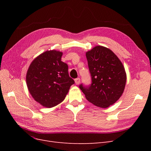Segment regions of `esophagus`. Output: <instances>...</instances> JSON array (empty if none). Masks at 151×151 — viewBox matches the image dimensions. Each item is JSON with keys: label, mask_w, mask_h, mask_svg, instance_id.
Returning <instances> with one entry per match:
<instances>
[{"label": "esophagus", "mask_w": 151, "mask_h": 151, "mask_svg": "<svg viewBox=\"0 0 151 151\" xmlns=\"http://www.w3.org/2000/svg\"><path fill=\"white\" fill-rule=\"evenodd\" d=\"M75 83L77 85H78L80 83V79L79 78H76L75 79Z\"/></svg>", "instance_id": "esophagus-1"}]
</instances>
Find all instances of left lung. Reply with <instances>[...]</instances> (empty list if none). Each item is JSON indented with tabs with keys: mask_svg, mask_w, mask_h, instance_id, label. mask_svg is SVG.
<instances>
[{
	"mask_svg": "<svg viewBox=\"0 0 151 151\" xmlns=\"http://www.w3.org/2000/svg\"><path fill=\"white\" fill-rule=\"evenodd\" d=\"M91 84L79 88L88 101L100 108H108L120 98L127 76L122 63L111 50L96 46L86 52Z\"/></svg>",
	"mask_w": 151,
	"mask_h": 151,
	"instance_id": "left-lung-1",
	"label": "left lung"
}]
</instances>
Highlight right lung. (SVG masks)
<instances>
[{
	"mask_svg": "<svg viewBox=\"0 0 151 151\" xmlns=\"http://www.w3.org/2000/svg\"><path fill=\"white\" fill-rule=\"evenodd\" d=\"M62 52L50 50L31 62L27 72L26 84L35 101L52 108L64 100L70 87L75 83L70 77L67 63L61 61Z\"/></svg>",
	"mask_w": 151,
	"mask_h": 151,
	"instance_id": "right-lung-1",
	"label": "right lung"
}]
</instances>
